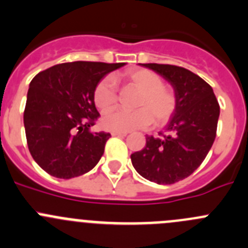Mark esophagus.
<instances>
[{
  "mask_svg": "<svg viewBox=\"0 0 248 248\" xmlns=\"http://www.w3.org/2000/svg\"><path fill=\"white\" fill-rule=\"evenodd\" d=\"M111 134L114 137H126L127 136L126 132H112Z\"/></svg>",
  "mask_w": 248,
  "mask_h": 248,
  "instance_id": "obj_1",
  "label": "esophagus"
}]
</instances>
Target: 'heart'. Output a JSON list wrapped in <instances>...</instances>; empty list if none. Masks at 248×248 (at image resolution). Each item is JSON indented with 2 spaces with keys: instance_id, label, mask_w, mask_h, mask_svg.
<instances>
[{
  "instance_id": "1",
  "label": "heart",
  "mask_w": 248,
  "mask_h": 248,
  "mask_svg": "<svg viewBox=\"0 0 248 248\" xmlns=\"http://www.w3.org/2000/svg\"><path fill=\"white\" fill-rule=\"evenodd\" d=\"M117 80L124 88L138 91L134 100V111H114L103 117V126L112 132H131L149 128L155 121L156 126L167 124L177 111V95L172 88L163 85L158 74L143 68L124 71ZM93 100L102 112L115 109L119 102L116 82L111 76H104L95 85Z\"/></svg>"
}]
</instances>
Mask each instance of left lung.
I'll return each instance as SVG.
<instances>
[{
  "label": "left lung",
  "instance_id": "obj_1",
  "mask_svg": "<svg viewBox=\"0 0 248 248\" xmlns=\"http://www.w3.org/2000/svg\"><path fill=\"white\" fill-rule=\"evenodd\" d=\"M160 74L174 88L177 111L160 138L146 136L140 151L131 155L137 172L157 184H173L189 177L202 163L217 133L219 104L212 87L182 66L141 64Z\"/></svg>",
  "mask_w": 248,
  "mask_h": 248
}]
</instances>
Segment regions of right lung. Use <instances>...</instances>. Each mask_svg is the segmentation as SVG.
I'll list each match as a JSON object with an SVG mask.
<instances>
[{
	"label": "right lung",
	"instance_id": "1",
	"mask_svg": "<svg viewBox=\"0 0 248 248\" xmlns=\"http://www.w3.org/2000/svg\"><path fill=\"white\" fill-rule=\"evenodd\" d=\"M124 63L73 62L38 73L30 82L24 110L29 151L53 177L70 179L90 172L111 137L90 131L99 117L93 91Z\"/></svg>",
	"mask_w": 248,
	"mask_h": 248
}]
</instances>
